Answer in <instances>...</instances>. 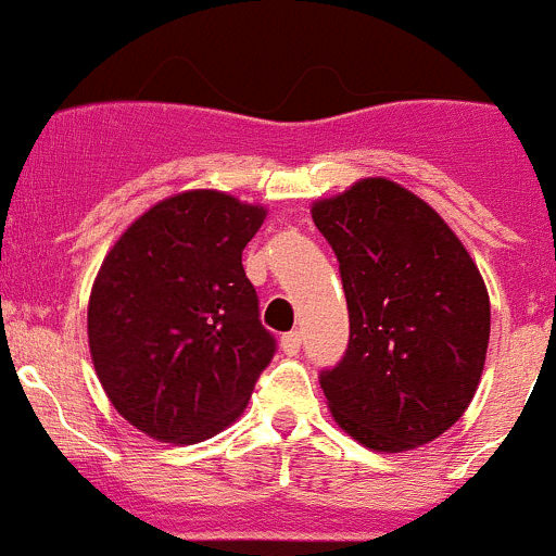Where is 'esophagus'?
<instances>
[{"mask_svg": "<svg viewBox=\"0 0 556 556\" xmlns=\"http://www.w3.org/2000/svg\"><path fill=\"white\" fill-rule=\"evenodd\" d=\"M279 346H282V352L285 355H299V350H301V333L299 330H290V333H285L282 336V341H279Z\"/></svg>", "mask_w": 556, "mask_h": 556, "instance_id": "obj_1", "label": "esophagus"}]
</instances>
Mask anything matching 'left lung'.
Returning a JSON list of instances; mask_svg holds the SVG:
<instances>
[{
	"label": "left lung",
	"mask_w": 556,
	"mask_h": 556,
	"mask_svg": "<svg viewBox=\"0 0 556 556\" xmlns=\"http://www.w3.org/2000/svg\"><path fill=\"white\" fill-rule=\"evenodd\" d=\"M339 261L350 344L319 387L341 430L374 452L430 444L470 406L490 344V295L444 217L368 177L312 206Z\"/></svg>",
	"instance_id": "1"
}]
</instances>
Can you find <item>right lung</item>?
I'll return each mask as SVG.
<instances>
[{
	"label": "right lung",
	"instance_id": "1",
	"mask_svg": "<svg viewBox=\"0 0 556 556\" xmlns=\"http://www.w3.org/2000/svg\"><path fill=\"white\" fill-rule=\"evenodd\" d=\"M266 210L220 190L150 206L106 252L88 301L97 377L123 419L164 444L237 422L277 341L242 250Z\"/></svg>",
	"mask_w": 556,
	"mask_h": 556
}]
</instances>
